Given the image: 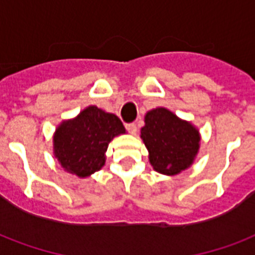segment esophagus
<instances>
[{"label": "esophagus", "mask_w": 255, "mask_h": 255, "mask_svg": "<svg viewBox=\"0 0 255 255\" xmlns=\"http://www.w3.org/2000/svg\"><path fill=\"white\" fill-rule=\"evenodd\" d=\"M126 128H127V131L132 135H135L136 131H137V128H136V124L135 123H128L126 124Z\"/></svg>", "instance_id": "obj_1"}]
</instances>
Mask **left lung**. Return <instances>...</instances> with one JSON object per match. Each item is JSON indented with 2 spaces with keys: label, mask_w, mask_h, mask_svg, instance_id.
<instances>
[{
  "label": "left lung",
  "mask_w": 255,
  "mask_h": 255,
  "mask_svg": "<svg viewBox=\"0 0 255 255\" xmlns=\"http://www.w3.org/2000/svg\"><path fill=\"white\" fill-rule=\"evenodd\" d=\"M144 122L140 136L156 172L172 176L193 164L200 148V133L193 124L164 107L148 111Z\"/></svg>",
  "instance_id": "1"
}]
</instances>
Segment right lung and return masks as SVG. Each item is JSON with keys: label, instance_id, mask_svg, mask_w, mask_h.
Returning a JSON list of instances; mask_svg holds the SVG:
<instances>
[{"label": "right lung", "instance_id": "right-lung-1", "mask_svg": "<svg viewBox=\"0 0 255 255\" xmlns=\"http://www.w3.org/2000/svg\"><path fill=\"white\" fill-rule=\"evenodd\" d=\"M126 128L114 114L90 106L74 119L62 122L54 133V156L62 168L78 177H88L106 163V151Z\"/></svg>", "mask_w": 255, "mask_h": 255}]
</instances>
